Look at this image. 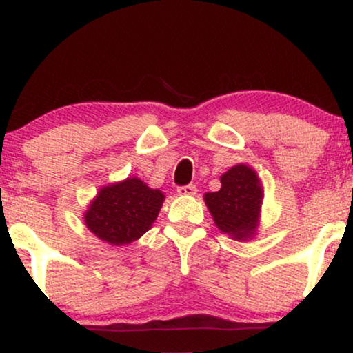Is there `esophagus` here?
<instances>
[{"mask_svg": "<svg viewBox=\"0 0 353 353\" xmlns=\"http://www.w3.org/2000/svg\"><path fill=\"white\" fill-rule=\"evenodd\" d=\"M176 192L180 196H194L197 192V188H196V185H185V186L178 188Z\"/></svg>", "mask_w": 353, "mask_h": 353, "instance_id": "1", "label": "esophagus"}]
</instances>
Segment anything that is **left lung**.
<instances>
[{
    "mask_svg": "<svg viewBox=\"0 0 353 353\" xmlns=\"http://www.w3.org/2000/svg\"><path fill=\"white\" fill-rule=\"evenodd\" d=\"M221 188L207 192L204 201L221 233L248 241L257 231L263 190L259 175L244 163L231 167L220 178Z\"/></svg>",
    "mask_w": 353,
    "mask_h": 353,
    "instance_id": "1",
    "label": "left lung"
}]
</instances>
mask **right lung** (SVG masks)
<instances>
[{
	"mask_svg": "<svg viewBox=\"0 0 353 353\" xmlns=\"http://www.w3.org/2000/svg\"><path fill=\"white\" fill-rule=\"evenodd\" d=\"M165 196L139 178L101 188L85 212L91 233L110 245H125L141 238L157 219Z\"/></svg>",
	"mask_w": 353,
	"mask_h": 353,
	"instance_id": "obj_1",
	"label": "right lung"
}]
</instances>
